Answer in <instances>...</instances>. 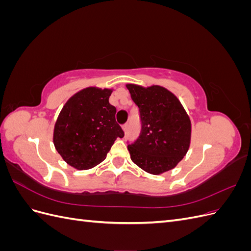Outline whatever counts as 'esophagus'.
<instances>
[{
    "label": "esophagus",
    "instance_id": "obj_1",
    "mask_svg": "<svg viewBox=\"0 0 251 251\" xmlns=\"http://www.w3.org/2000/svg\"><path fill=\"white\" fill-rule=\"evenodd\" d=\"M123 130H124V132H125V133H126V132H127V130H128V125H127V124H126V125H124V126H123Z\"/></svg>",
    "mask_w": 251,
    "mask_h": 251
}]
</instances>
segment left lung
Listing matches in <instances>:
<instances>
[{"mask_svg": "<svg viewBox=\"0 0 251 251\" xmlns=\"http://www.w3.org/2000/svg\"><path fill=\"white\" fill-rule=\"evenodd\" d=\"M126 88L139 108L141 120L139 138L127 146L132 161L153 175L174 169L191 144L192 124L183 105L160 86L127 83Z\"/></svg>", "mask_w": 251, "mask_h": 251, "instance_id": "left-lung-1", "label": "left lung"}]
</instances>
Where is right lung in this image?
<instances>
[{"mask_svg":"<svg viewBox=\"0 0 251 251\" xmlns=\"http://www.w3.org/2000/svg\"><path fill=\"white\" fill-rule=\"evenodd\" d=\"M111 89L89 87L69 98L60 111L53 143L64 160L76 170L92 169L105 159L125 133L116 123V108L109 102Z\"/></svg>","mask_w":251,"mask_h":251,"instance_id":"add662e5","label":"right lung"}]
</instances>
